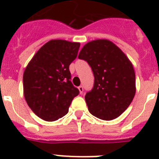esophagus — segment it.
I'll return each mask as SVG.
<instances>
[{"instance_id": "1", "label": "esophagus", "mask_w": 159, "mask_h": 159, "mask_svg": "<svg viewBox=\"0 0 159 159\" xmlns=\"http://www.w3.org/2000/svg\"><path fill=\"white\" fill-rule=\"evenodd\" d=\"M78 88H79V91H80V93L83 94V92H84V87L80 86Z\"/></svg>"}]
</instances>
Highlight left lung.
Here are the masks:
<instances>
[{"label":"left lung","instance_id":"obj_1","mask_svg":"<svg viewBox=\"0 0 159 159\" xmlns=\"http://www.w3.org/2000/svg\"><path fill=\"white\" fill-rule=\"evenodd\" d=\"M79 59L88 62L95 77L85 95L88 111L102 120H112L127 110L135 95V73L121 49L107 40L88 42Z\"/></svg>","mask_w":159,"mask_h":159}]
</instances>
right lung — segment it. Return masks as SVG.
<instances>
[{
	"mask_svg": "<svg viewBox=\"0 0 159 159\" xmlns=\"http://www.w3.org/2000/svg\"><path fill=\"white\" fill-rule=\"evenodd\" d=\"M80 43L52 40L42 46L24 72V95L31 110L45 121H56L68 112L80 91L71 81L69 65Z\"/></svg>",
	"mask_w": 159,
	"mask_h": 159,
	"instance_id": "right-lung-1",
	"label": "right lung"
}]
</instances>
